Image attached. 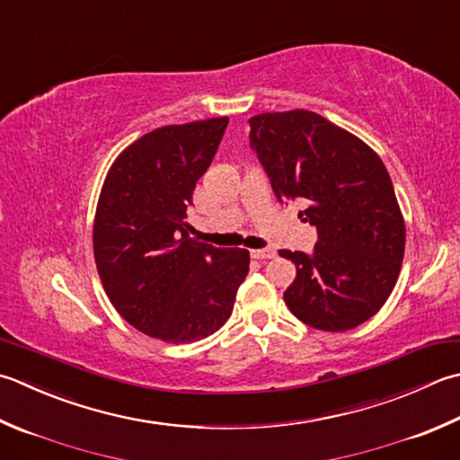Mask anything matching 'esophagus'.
I'll return each instance as SVG.
<instances>
[{
	"mask_svg": "<svg viewBox=\"0 0 460 460\" xmlns=\"http://www.w3.org/2000/svg\"><path fill=\"white\" fill-rule=\"evenodd\" d=\"M251 257L253 259H275L277 257V253L273 249H253L251 251Z\"/></svg>",
	"mask_w": 460,
	"mask_h": 460,
	"instance_id": "1",
	"label": "esophagus"
}]
</instances>
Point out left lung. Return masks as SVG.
Returning <instances> with one entry per match:
<instances>
[{
  "label": "left lung",
  "instance_id": "left-lung-1",
  "mask_svg": "<svg viewBox=\"0 0 460 460\" xmlns=\"http://www.w3.org/2000/svg\"><path fill=\"white\" fill-rule=\"evenodd\" d=\"M251 149L275 197L305 199L317 227L311 253L279 251L296 265L285 303L319 331L361 325L389 299L404 255V223L393 181L376 153L313 111L249 119Z\"/></svg>",
  "mask_w": 460,
  "mask_h": 460
}]
</instances>
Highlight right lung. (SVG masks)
Masks as SVG:
<instances>
[{"instance_id": "right-lung-1", "label": "right lung", "mask_w": 460, "mask_h": 460, "mask_svg": "<svg viewBox=\"0 0 460 460\" xmlns=\"http://www.w3.org/2000/svg\"><path fill=\"white\" fill-rule=\"evenodd\" d=\"M229 119L167 125L115 159L93 223L103 289L121 317L167 343H193L231 317L249 273L247 249L189 235L187 207Z\"/></svg>"}]
</instances>
